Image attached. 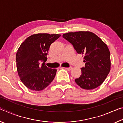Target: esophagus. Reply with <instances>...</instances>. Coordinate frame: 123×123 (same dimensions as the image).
Segmentation results:
<instances>
[{"label":"esophagus","mask_w":123,"mask_h":123,"mask_svg":"<svg viewBox=\"0 0 123 123\" xmlns=\"http://www.w3.org/2000/svg\"><path fill=\"white\" fill-rule=\"evenodd\" d=\"M66 68V69H67L68 70H70L72 69V67H66V68Z\"/></svg>","instance_id":"esophagus-1"}]
</instances>
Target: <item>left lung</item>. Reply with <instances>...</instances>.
Listing matches in <instances>:
<instances>
[{"instance_id": "1", "label": "left lung", "mask_w": 123, "mask_h": 123, "mask_svg": "<svg viewBox=\"0 0 123 123\" xmlns=\"http://www.w3.org/2000/svg\"><path fill=\"white\" fill-rule=\"evenodd\" d=\"M63 37L71 43L77 53L84 55L85 66L75 82L81 88L93 89L102 84L110 71V53L107 45L94 33L68 32Z\"/></svg>"}]
</instances>
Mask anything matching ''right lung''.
<instances>
[{"label": "right lung", "instance_id": "add662e5", "mask_svg": "<svg viewBox=\"0 0 123 123\" xmlns=\"http://www.w3.org/2000/svg\"><path fill=\"white\" fill-rule=\"evenodd\" d=\"M60 36L34 34L20 45L16 53L17 69L20 80L27 88L35 91H42L53 81L57 70L47 67L45 62L50 46Z\"/></svg>", "mask_w": 123, "mask_h": 123}]
</instances>
